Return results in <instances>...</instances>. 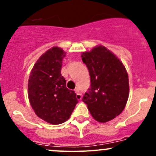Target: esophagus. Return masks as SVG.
<instances>
[{"label": "esophagus", "mask_w": 156, "mask_h": 156, "mask_svg": "<svg viewBox=\"0 0 156 156\" xmlns=\"http://www.w3.org/2000/svg\"><path fill=\"white\" fill-rule=\"evenodd\" d=\"M75 93H76L77 94V98L78 99V100H81V91H80V90L78 89V88H76V89L75 90Z\"/></svg>", "instance_id": "esophagus-1"}]
</instances>
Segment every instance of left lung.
I'll use <instances>...</instances> for the list:
<instances>
[{
    "mask_svg": "<svg viewBox=\"0 0 156 156\" xmlns=\"http://www.w3.org/2000/svg\"><path fill=\"white\" fill-rule=\"evenodd\" d=\"M82 61L90 76V87L82 100L96 121L107 122L122 113L129 96L127 71L119 58L100 45L83 52Z\"/></svg>",
    "mask_w": 156,
    "mask_h": 156,
    "instance_id": "8db88e82",
    "label": "left lung"
}]
</instances>
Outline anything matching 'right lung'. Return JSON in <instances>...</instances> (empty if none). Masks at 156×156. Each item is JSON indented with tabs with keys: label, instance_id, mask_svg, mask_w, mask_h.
Segmentation results:
<instances>
[{
	"label": "right lung",
	"instance_id": "1",
	"mask_svg": "<svg viewBox=\"0 0 156 156\" xmlns=\"http://www.w3.org/2000/svg\"><path fill=\"white\" fill-rule=\"evenodd\" d=\"M63 50L49 49L33 66L28 83V96L35 114L52 125H59L69 119L78 103L75 91L66 87L61 75Z\"/></svg>",
	"mask_w": 156,
	"mask_h": 156
}]
</instances>
